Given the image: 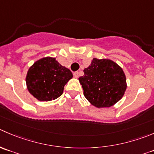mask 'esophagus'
<instances>
[{
	"mask_svg": "<svg viewBox=\"0 0 154 154\" xmlns=\"http://www.w3.org/2000/svg\"><path fill=\"white\" fill-rule=\"evenodd\" d=\"M74 74V76L76 77V78H77V77H79V72H78V71H75V72H74V74Z\"/></svg>",
	"mask_w": 154,
	"mask_h": 154,
	"instance_id": "1",
	"label": "esophagus"
}]
</instances>
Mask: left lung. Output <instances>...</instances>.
<instances>
[{"label": "left lung", "instance_id": "8db88e82", "mask_svg": "<svg viewBox=\"0 0 154 154\" xmlns=\"http://www.w3.org/2000/svg\"><path fill=\"white\" fill-rule=\"evenodd\" d=\"M79 77L85 98L96 107H108L120 101L126 89L123 69L109 59H93Z\"/></svg>", "mask_w": 154, "mask_h": 154}]
</instances>
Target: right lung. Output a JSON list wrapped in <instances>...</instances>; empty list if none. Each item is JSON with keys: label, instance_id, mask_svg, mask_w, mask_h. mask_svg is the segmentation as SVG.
I'll return each instance as SVG.
<instances>
[{"label": "right lung", "instance_id": "1", "mask_svg": "<svg viewBox=\"0 0 154 154\" xmlns=\"http://www.w3.org/2000/svg\"><path fill=\"white\" fill-rule=\"evenodd\" d=\"M72 77L71 71L62 66L55 58L46 57L29 68L26 84L33 96L39 101H48L61 96L65 85Z\"/></svg>", "mask_w": 154, "mask_h": 154}]
</instances>
